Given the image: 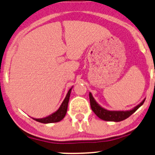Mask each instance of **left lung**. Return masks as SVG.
<instances>
[{"label":"left lung","mask_w":155,"mask_h":155,"mask_svg":"<svg viewBox=\"0 0 155 155\" xmlns=\"http://www.w3.org/2000/svg\"><path fill=\"white\" fill-rule=\"evenodd\" d=\"M89 99H90L91 107L93 112L96 114L97 117H99L100 119L103 120L105 121H112V122H120L130 117L132 114H134L138 109L139 108L141 105L144 102V99L141 101L139 104L132 109L130 110H125V111H115V110H108L106 109L103 108L101 105L96 101L94 98L93 97L91 93H89Z\"/></svg>","instance_id":"left-lung-1"}]
</instances>
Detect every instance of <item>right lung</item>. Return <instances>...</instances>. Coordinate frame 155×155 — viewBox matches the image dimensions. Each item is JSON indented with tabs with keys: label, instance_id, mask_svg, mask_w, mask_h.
Masks as SVG:
<instances>
[{
	"label": "right lung",
	"instance_id": "obj_1",
	"mask_svg": "<svg viewBox=\"0 0 155 155\" xmlns=\"http://www.w3.org/2000/svg\"><path fill=\"white\" fill-rule=\"evenodd\" d=\"M72 87L71 88L69 91L67 92L65 99L60 105L59 108L55 112L52 113L50 115L47 116V117L43 118H33L35 120L41 123H57V122L61 121L64 117H65L67 111V107H68L69 99H70V96L71 94V91H72Z\"/></svg>",
	"mask_w": 155,
	"mask_h": 155
}]
</instances>
